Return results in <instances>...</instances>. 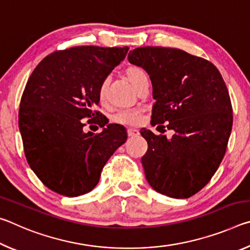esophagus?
Masks as SVG:
<instances>
[{
    "label": "esophagus",
    "mask_w": 250,
    "mask_h": 250,
    "mask_svg": "<svg viewBox=\"0 0 250 250\" xmlns=\"http://www.w3.org/2000/svg\"><path fill=\"white\" fill-rule=\"evenodd\" d=\"M139 135V131L135 130V129H128V137L129 138H133V137H137Z\"/></svg>",
    "instance_id": "34e87169"
}]
</instances>
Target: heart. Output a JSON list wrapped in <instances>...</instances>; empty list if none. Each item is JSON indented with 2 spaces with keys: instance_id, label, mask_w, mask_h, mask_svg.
I'll use <instances>...</instances> for the list:
<instances>
[{
  "instance_id": "heart-1",
  "label": "heart",
  "mask_w": 250,
  "mask_h": 250,
  "mask_svg": "<svg viewBox=\"0 0 250 250\" xmlns=\"http://www.w3.org/2000/svg\"><path fill=\"white\" fill-rule=\"evenodd\" d=\"M125 78L132 83V86L135 88V89H138V87L140 86V83L143 82V80L147 79L145 71L138 66L128 67V68L125 70ZM107 92H108V80H104V82H103V83L100 84V88H99V98L101 101H104L105 99V97H107ZM111 120L113 124H117V125H126V126H135L140 125L141 113L139 110H135V109L122 110V111L115 113V115L112 116Z\"/></svg>"
}]
</instances>
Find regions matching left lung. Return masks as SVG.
I'll use <instances>...</instances> for the list:
<instances>
[{
  "mask_svg": "<svg viewBox=\"0 0 250 250\" xmlns=\"http://www.w3.org/2000/svg\"><path fill=\"white\" fill-rule=\"evenodd\" d=\"M128 59L152 83L151 125L174 131L171 139L140 131L147 142L141 159L147 183L168 197L192 196L210 181L227 149L232 108L225 82L210 62L177 48L139 47Z\"/></svg>",
  "mask_w": 250,
  "mask_h": 250,
  "instance_id": "left-lung-1",
  "label": "left lung"
}]
</instances>
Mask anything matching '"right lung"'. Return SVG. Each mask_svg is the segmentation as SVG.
I'll list each match as a JSON object with an SVG mask.
<instances>
[{"label": "right lung", "mask_w": 250, "mask_h": 250, "mask_svg": "<svg viewBox=\"0 0 250 250\" xmlns=\"http://www.w3.org/2000/svg\"><path fill=\"white\" fill-rule=\"evenodd\" d=\"M129 47L78 46L46 56L29 77L19 128L29 167L49 189L75 197L98 184L101 171L126 141L122 125H108L96 107L99 88ZM99 124L98 135L82 129Z\"/></svg>", "instance_id": "1"}]
</instances>
